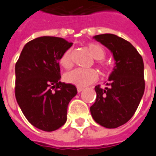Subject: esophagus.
<instances>
[{
	"label": "esophagus",
	"instance_id": "1",
	"mask_svg": "<svg viewBox=\"0 0 156 156\" xmlns=\"http://www.w3.org/2000/svg\"><path fill=\"white\" fill-rule=\"evenodd\" d=\"M83 89H84V88H82V87H80V86H77V91H78V92H81V91L83 90Z\"/></svg>",
	"mask_w": 156,
	"mask_h": 156
}]
</instances>
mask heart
Here are the masks:
<instances>
[{
    "instance_id": "obj_1",
    "label": "heart",
    "mask_w": 156,
    "mask_h": 156,
    "mask_svg": "<svg viewBox=\"0 0 156 156\" xmlns=\"http://www.w3.org/2000/svg\"><path fill=\"white\" fill-rule=\"evenodd\" d=\"M88 50L90 51L92 57L96 60H101L105 57V51L102 47L97 43H90L87 45ZM102 68L105 69V63L99 61ZM60 65L64 68H69L72 66V50L71 48L66 51L61 56L59 59ZM64 79L66 82L77 85L80 87H85L95 82L98 79V72L94 69H82L76 68L68 71L65 74Z\"/></svg>"
}]
</instances>
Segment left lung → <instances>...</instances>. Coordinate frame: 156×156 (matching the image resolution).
<instances>
[{
    "instance_id": "left-lung-1",
    "label": "left lung",
    "mask_w": 156,
    "mask_h": 156,
    "mask_svg": "<svg viewBox=\"0 0 156 156\" xmlns=\"http://www.w3.org/2000/svg\"><path fill=\"white\" fill-rule=\"evenodd\" d=\"M109 50L115 61L107 87L94 88L96 99L90 107L94 120L106 128L125 124L134 115L145 90L142 57L132 43L115 34L93 37Z\"/></svg>"
}]
</instances>
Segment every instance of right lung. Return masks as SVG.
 Instances as JSON below:
<instances>
[{
  "label": "right lung",
  "mask_w": 156,
  "mask_h": 156,
  "mask_svg": "<svg viewBox=\"0 0 156 156\" xmlns=\"http://www.w3.org/2000/svg\"><path fill=\"white\" fill-rule=\"evenodd\" d=\"M72 46L64 38L43 36L24 45L16 64V98L33 126L45 132L66 122L67 107L76 87L60 81L59 59Z\"/></svg>",
  "instance_id": "right-lung-1"
}]
</instances>
